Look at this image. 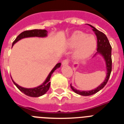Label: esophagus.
Masks as SVG:
<instances>
[{
  "mask_svg": "<svg viewBox=\"0 0 124 124\" xmlns=\"http://www.w3.org/2000/svg\"><path fill=\"white\" fill-rule=\"evenodd\" d=\"M69 64V60H63V61L62 62V64L63 66L64 65H68Z\"/></svg>",
  "mask_w": 124,
  "mask_h": 124,
  "instance_id": "34e87169",
  "label": "esophagus"
}]
</instances>
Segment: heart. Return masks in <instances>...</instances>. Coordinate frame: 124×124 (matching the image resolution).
I'll return each instance as SVG.
<instances>
[{
	"mask_svg": "<svg viewBox=\"0 0 124 124\" xmlns=\"http://www.w3.org/2000/svg\"><path fill=\"white\" fill-rule=\"evenodd\" d=\"M96 46V38L81 31H74L68 41L69 48H77L74 53V57L78 60H83L89 56L94 52Z\"/></svg>",
	"mask_w": 124,
	"mask_h": 124,
	"instance_id": "heart-1",
	"label": "heart"
}]
</instances>
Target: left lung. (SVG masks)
I'll return each instance as SVG.
<instances>
[{
  "label": "left lung",
  "mask_w": 124,
  "mask_h": 124,
  "mask_svg": "<svg viewBox=\"0 0 124 124\" xmlns=\"http://www.w3.org/2000/svg\"><path fill=\"white\" fill-rule=\"evenodd\" d=\"M91 28H93V30L94 31L95 34L97 36V53L94 54V56L93 57L96 56L97 54H100L103 57V58L105 62H106V77L105 78L104 81L99 85L97 86L96 88L92 89L91 91H79L77 90L76 89L74 88L71 84V88L72 89V90L75 93L79 94L81 96H91V95L94 94L97 92H99V91L101 90L103 87L106 86V84H107L108 80H109V77H110V73H111L112 71V58H111V52H112V48L111 46L110 45L109 40L107 39V37L104 33L101 32V31H99L98 30L96 29L95 27L91 25H89Z\"/></svg>",
  "instance_id": "left-lung-1"
}]
</instances>
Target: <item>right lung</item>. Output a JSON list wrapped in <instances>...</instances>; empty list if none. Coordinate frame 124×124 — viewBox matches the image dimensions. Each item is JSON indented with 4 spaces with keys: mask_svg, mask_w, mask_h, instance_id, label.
Masks as SVG:
<instances>
[{
    "mask_svg": "<svg viewBox=\"0 0 124 124\" xmlns=\"http://www.w3.org/2000/svg\"><path fill=\"white\" fill-rule=\"evenodd\" d=\"M48 35V31L46 30H27V31H24L22 33L20 34L16 38L14 41L12 43V46L15 43L18 41L19 40H22L23 38H29V37H41V38H43V37H46ZM61 66V63H57L55 65L53 70H51V72L49 73L48 76H47L46 79H45L43 83L40 85V86H37V87H33V88H25V87H22V86H19L18 84L15 83L14 81V80L12 79L13 83H14L15 86H17V88L19 89L22 93H24L25 95L30 96V97H38L40 96L44 95L48 91L49 88L50 86V80L51 78V76L53 72L55 71L56 69L59 68Z\"/></svg>",
    "mask_w": 124,
    "mask_h": 124,
    "instance_id": "add662e5",
    "label": "right lung"
}]
</instances>
